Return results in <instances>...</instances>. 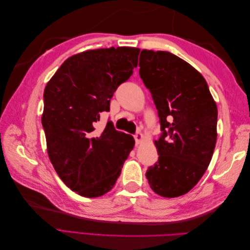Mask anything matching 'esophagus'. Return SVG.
Instances as JSON below:
<instances>
[{
    "instance_id": "34e87169",
    "label": "esophagus",
    "mask_w": 250,
    "mask_h": 250,
    "mask_svg": "<svg viewBox=\"0 0 250 250\" xmlns=\"http://www.w3.org/2000/svg\"><path fill=\"white\" fill-rule=\"evenodd\" d=\"M143 139H144V135L141 132H137L134 134V140H135V144H137V145H139V144L143 141Z\"/></svg>"
}]
</instances>
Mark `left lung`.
Masks as SVG:
<instances>
[{
	"label": "left lung",
	"instance_id": "8db88e82",
	"mask_svg": "<svg viewBox=\"0 0 250 250\" xmlns=\"http://www.w3.org/2000/svg\"><path fill=\"white\" fill-rule=\"evenodd\" d=\"M140 77L150 90L162 134L157 162L148 168L150 188L178 197L198 183L217 141V105L202 75L170 52L142 50Z\"/></svg>",
	"mask_w": 250,
	"mask_h": 250
}]
</instances>
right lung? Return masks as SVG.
I'll list each match as a JSON object with an SVG mask.
<instances>
[{
    "mask_svg": "<svg viewBox=\"0 0 250 250\" xmlns=\"http://www.w3.org/2000/svg\"><path fill=\"white\" fill-rule=\"evenodd\" d=\"M140 49L89 50L67 58L43 93L42 124L50 161L72 191L99 197L115 186L133 149L130 134L108 124L95 137L100 112L108 111L120 84L138 65Z\"/></svg>",
    "mask_w": 250,
    "mask_h": 250,
    "instance_id": "add662e5",
    "label": "right lung"
}]
</instances>
